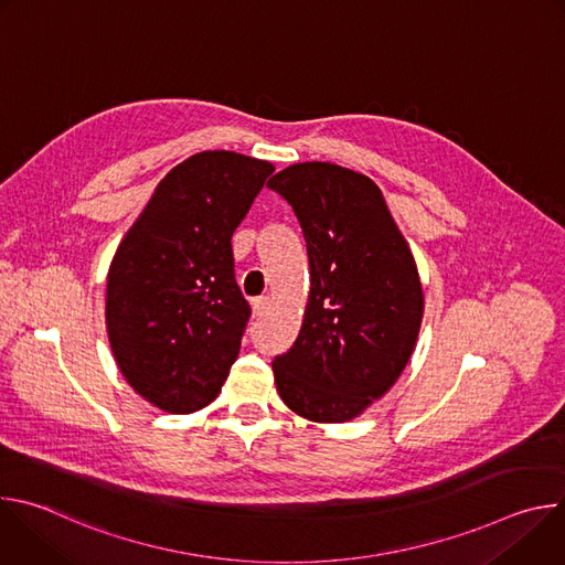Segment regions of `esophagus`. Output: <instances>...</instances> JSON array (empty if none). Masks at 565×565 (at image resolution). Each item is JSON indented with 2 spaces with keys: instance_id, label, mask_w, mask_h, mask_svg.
Instances as JSON below:
<instances>
[{
  "instance_id": "obj_1",
  "label": "esophagus",
  "mask_w": 565,
  "mask_h": 565,
  "mask_svg": "<svg viewBox=\"0 0 565 565\" xmlns=\"http://www.w3.org/2000/svg\"><path fill=\"white\" fill-rule=\"evenodd\" d=\"M268 308H270V299H268V297H255V299H253V312H255V317L266 315Z\"/></svg>"
}]
</instances>
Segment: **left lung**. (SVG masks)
Wrapping results in <instances>:
<instances>
[{
  "label": "left lung",
  "instance_id": "8db88e82",
  "mask_svg": "<svg viewBox=\"0 0 565 565\" xmlns=\"http://www.w3.org/2000/svg\"><path fill=\"white\" fill-rule=\"evenodd\" d=\"M292 207L310 266L295 344L273 360L286 405L315 423H344L405 371L423 321L414 255L380 188L333 163H297L268 181Z\"/></svg>",
  "mask_w": 565,
  "mask_h": 565
}]
</instances>
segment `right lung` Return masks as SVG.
Wrapping results in <instances>:
<instances>
[{"mask_svg": "<svg viewBox=\"0 0 565 565\" xmlns=\"http://www.w3.org/2000/svg\"><path fill=\"white\" fill-rule=\"evenodd\" d=\"M268 160L201 151L158 183L107 275V331L125 380L170 414L218 395L250 319L234 279L232 234Z\"/></svg>", "mask_w": 565, "mask_h": 565, "instance_id": "add662e5", "label": "right lung"}]
</instances>
